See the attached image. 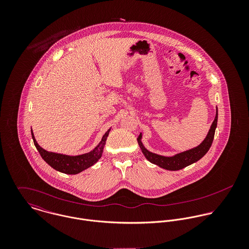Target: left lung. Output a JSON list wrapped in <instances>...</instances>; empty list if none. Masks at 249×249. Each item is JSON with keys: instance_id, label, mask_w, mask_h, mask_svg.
I'll use <instances>...</instances> for the list:
<instances>
[{"instance_id": "left-lung-1", "label": "left lung", "mask_w": 249, "mask_h": 249, "mask_svg": "<svg viewBox=\"0 0 249 249\" xmlns=\"http://www.w3.org/2000/svg\"><path fill=\"white\" fill-rule=\"evenodd\" d=\"M216 123H217V108H216V114H215L213 124H212L211 128H210L206 138L204 139V141L195 148L178 153L177 155L172 156V157H165L162 155H158V154L152 153V152L148 151L147 149H145L141 142V138H142L141 134L138 136L137 141L142 149L143 155L149 162H151L152 164H155L165 170L178 171V170H181V169L198 161L200 158H202L207 153V151L209 150V148L211 147L212 142H213Z\"/></svg>"}]
</instances>
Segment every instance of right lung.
<instances>
[{
    "instance_id": "add662e5",
    "label": "right lung",
    "mask_w": 249,
    "mask_h": 249,
    "mask_svg": "<svg viewBox=\"0 0 249 249\" xmlns=\"http://www.w3.org/2000/svg\"><path fill=\"white\" fill-rule=\"evenodd\" d=\"M110 129H108L107 133L104 135L102 142H100L92 151L77 155V156H68V155H63V154H58V153H53V152H49L45 149H43L37 142L36 138L34 136L33 130H32V136L34 139V142L36 145L37 150L39 151L41 157L44 159L46 163H48L52 168L54 170L67 174V175H76L89 167L93 166L101 157L103 154V149L104 146L107 142V136L109 134Z\"/></svg>"
}]
</instances>
